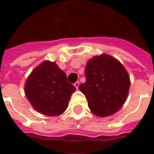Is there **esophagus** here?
Instances as JSON below:
<instances>
[{
  "label": "esophagus",
  "instance_id": "1",
  "mask_svg": "<svg viewBox=\"0 0 154 154\" xmlns=\"http://www.w3.org/2000/svg\"><path fill=\"white\" fill-rule=\"evenodd\" d=\"M79 82H75V83H74V87H76V88H78V87H79Z\"/></svg>",
  "mask_w": 154,
  "mask_h": 154
}]
</instances>
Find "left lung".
<instances>
[{"mask_svg": "<svg viewBox=\"0 0 154 154\" xmlns=\"http://www.w3.org/2000/svg\"><path fill=\"white\" fill-rule=\"evenodd\" d=\"M86 82L78 89L86 96L88 106L96 116L113 115L122 107L129 93L130 80L122 64L108 54L88 60Z\"/></svg>", "mask_w": 154, "mask_h": 154, "instance_id": "8db88e82", "label": "left lung"}]
</instances>
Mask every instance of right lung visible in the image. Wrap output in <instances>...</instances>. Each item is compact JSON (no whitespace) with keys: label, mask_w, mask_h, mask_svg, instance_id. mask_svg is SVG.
I'll return each mask as SVG.
<instances>
[{"label":"right lung","mask_w":154,"mask_h":154,"mask_svg":"<svg viewBox=\"0 0 154 154\" xmlns=\"http://www.w3.org/2000/svg\"><path fill=\"white\" fill-rule=\"evenodd\" d=\"M75 90L63 71L48 60L32 71L25 85L29 101L38 112L48 116L63 113Z\"/></svg>","instance_id":"obj_1"}]
</instances>
